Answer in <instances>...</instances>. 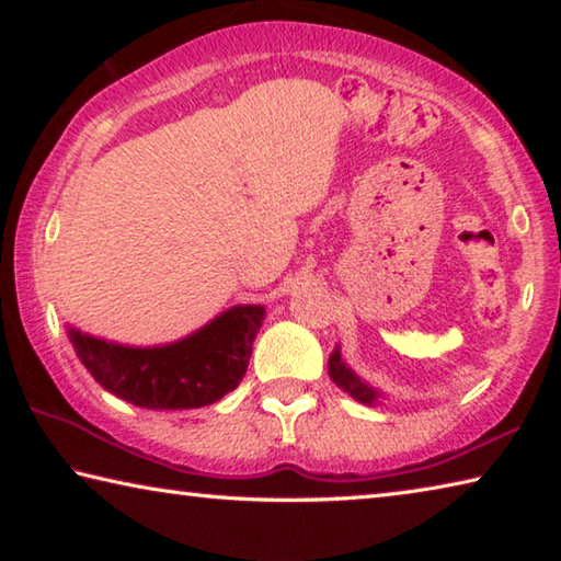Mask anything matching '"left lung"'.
Segmentation results:
<instances>
[{"instance_id": "8db88e82", "label": "left lung", "mask_w": 561, "mask_h": 561, "mask_svg": "<svg viewBox=\"0 0 561 561\" xmlns=\"http://www.w3.org/2000/svg\"><path fill=\"white\" fill-rule=\"evenodd\" d=\"M329 376L331 381H334L341 391H346L354 401L358 403H366V405H378L381 403L383 391H378V388H374L368 381H364L354 368H351L344 356H341V346H336L334 351H331L329 356Z\"/></svg>"}]
</instances>
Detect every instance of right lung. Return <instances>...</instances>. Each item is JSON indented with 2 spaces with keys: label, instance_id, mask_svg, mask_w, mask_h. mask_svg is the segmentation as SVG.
Masks as SVG:
<instances>
[{
  "label": "right lung",
  "instance_id": "1",
  "mask_svg": "<svg viewBox=\"0 0 561 561\" xmlns=\"http://www.w3.org/2000/svg\"><path fill=\"white\" fill-rule=\"evenodd\" d=\"M264 317L262 304H237L193 334L158 346L116 344L76 327L66 336L108 393L148 411H185L240 386Z\"/></svg>",
  "mask_w": 561,
  "mask_h": 561
}]
</instances>
